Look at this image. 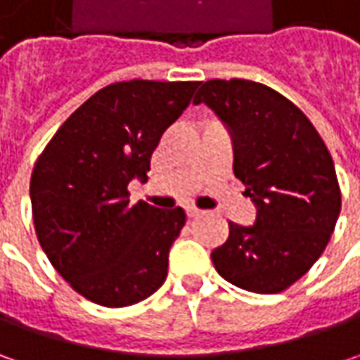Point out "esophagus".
I'll return each instance as SVG.
<instances>
[{
    "mask_svg": "<svg viewBox=\"0 0 360 360\" xmlns=\"http://www.w3.org/2000/svg\"><path fill=\"white\" fill-rule=\"evenodd\" d=\"M186 212H188V218H198V216L202 214L200 210H198V208H194V206H192V208H188Z\"/></svg>",
    "mask_w": 360,
    "mask_h": 360,
    "instance_id": "1",
    "label": "esophagus"
}]
</instances>
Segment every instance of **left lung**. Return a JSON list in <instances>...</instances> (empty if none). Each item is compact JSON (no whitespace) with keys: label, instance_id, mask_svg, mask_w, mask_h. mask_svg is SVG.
Masks as SVG:
<instances>
[{"label":"left lung","instance_id":"left-lung-1","mask_svg":"<svg viewBox=\"0 0 360 360\" xmlns=\"http://www.w3.org/2000/svg\"><path fill=\"white\" fill-rule=\"evenodd\" d=\"M202 102L229 124L234 174L258 210L255 226L230 222L214 269L244 290L283 292L323 255L340 214L330 152L311 120L264 84L208 79L194 98Z\"/></svg>","mask_w":360,"mask_h":360}]
</instances>
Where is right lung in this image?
I'll use <instances>...</instances> for the list:
<instances>
[{"instance_id":"add662e5","label":"right lung","mask_w":360,"mask_h":360,"mask_svg":"<svg viewBox=\"0 0 360 360\" xmlns=\"http://www.w3.org/2000/svg\"><path fill=\"white\" fill-rule=\"evenodd\" d=\"M200 82H116L77 108L49 140L30 180L37 240L62 278L96 304L131 307L168 276L186 212L131 204L162 134Z\"/></svg>"}]
</instances>
